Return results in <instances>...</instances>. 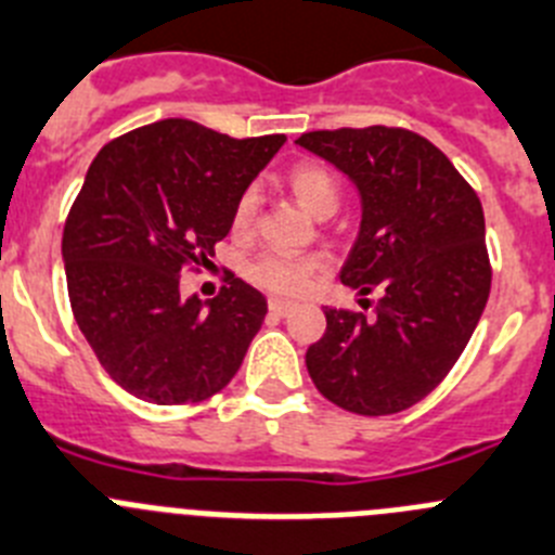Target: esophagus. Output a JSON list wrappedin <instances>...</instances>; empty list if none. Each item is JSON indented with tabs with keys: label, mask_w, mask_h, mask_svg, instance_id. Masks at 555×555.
Returning <instances> with one entry per match:
<instances>
[{
	"label": "esophagus",
	"mask_w": 555,
	"mask_h": 555,
	"mask_svg": "<svg viewBox=\"0 0 555 555\" xmlns=\"http://www.w3.org/2000/svg\"><path fill=\"white\" fill-rule=\"evenodd\" d=\"M268 309H271L273 314H279V318H284V314H289L296 309V304L284 301V298H271V301H268Z\"/></svg>",
	"instance_id": "obj_1"
}]
</instances>
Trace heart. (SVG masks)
I'll return each instance as SVG.
<instances>
[{"mask_svg":"<svg viewBox=\"0 0 555 555\" xmlns=\"http://www.w3.org/2000/svg\"><path fill=\"white\" fill-rule=\"evenodd\" d=\"M287 188L307 212L318 218H328L339 207V182L332 171L318 163H298L289 168ZM259 196L248 188L232 209V232L237 237H248L257 223ZM321 257H289V254H262L248 262L246 279L257 287L276 293V296H301L321 276Z\"/></svg>","mask_w":555,"mask_h":555,"instance_id":"b5f03b06","label":"heart"}]
</instances>
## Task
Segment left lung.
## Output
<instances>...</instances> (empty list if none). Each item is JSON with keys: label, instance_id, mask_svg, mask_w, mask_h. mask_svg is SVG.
Listing matches in <instances>:
<instances>
[{"label": "left lung", "instance_id": "8db88e82", "mask_svg": "<svg viewBox=\"0 0 555 555\" xmlns=\"http://www.w3.org/2000/svg\"><path fill=\"white\" fill-rule=\"evenodd\" d=\"M296 143L357 184L362 227L339 279L382 296L376 318L323 309L326 332L309 346L307 371L346 412H403L451 373L487 307L481 202L451 159L409 129H318Z\"/></svg>", "mask_w": 555, "mask_h": 555}]
</instances>
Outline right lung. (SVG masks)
<instances>
[{"mask_svg": "<svg viewBox=\"0 0 555 555\" xmlns=\"http://www.w3.org/2000/svg\"><path fill=\"white\" fill-rule=\"evenodd\" d=\"M287 141L229 138L166 118L109 141L63 229L68 301L104 371L159 406L221 392L266 321V296L227 273L209 307L182 298L184 268L216 257L232 209Z\"/></svg>", "mask_w": 555, "mask_h": 555, "instance_id": "1", "label": "right lung"}]
</instances>
